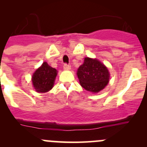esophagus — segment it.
I'll return each mask as SVG.
<instances>
[{
	"label": "esophagus",
	"instance_id": "34e87169",
	"mask_svg": "<svg viewBox=\"0 0 147 147\" xmlns=\"http://www.w3.org/2000/svg\"><path fill=\"white\" fill-rule=\"evenodd\" d=\"M71 68V66L70 65H67V64H65L64 66H63V69H65V70H69Z\"/></svg>",
	"mask_w": 147,
	"mask_h": 147
}]
</instances>
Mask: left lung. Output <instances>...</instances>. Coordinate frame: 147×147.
<instances>
[{
  "instance_id": "left-lung-1",
  "label": "left lung",
  "mask_w": 147,
  "mask_h": 147,
  "mask_svg": "<svg viewBox=\"0 0 147 147\" xmlns=\"http://www.w3.org/2000/svg\"><path fill=\"white\" fill-rule=\"evenodd\" d=\"M80 85L87 91L97 93L109 82V72L107 67L97 59L85 57L84 63L77 72Z\"/></svg>"
}]
</instances>
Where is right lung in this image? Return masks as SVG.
Instances as JSON below:
<instances>
[{"label":"right lung","mask_w":147,"mask_h":147,"mask_svg":"<svg viewBox=\"0 0 147 147\" xmlns=\"http://www.w3.org/2000/svg\"><path fill=\"white\" fill-rule=\"evenodd\" d=\"M57 75L56 69L52 67L44 62L35 70L32 76V82L37 92L44 93L50 91L54 85L55 80Z\"/></svg>","instance_id":"add662e5"}]
</instances>
